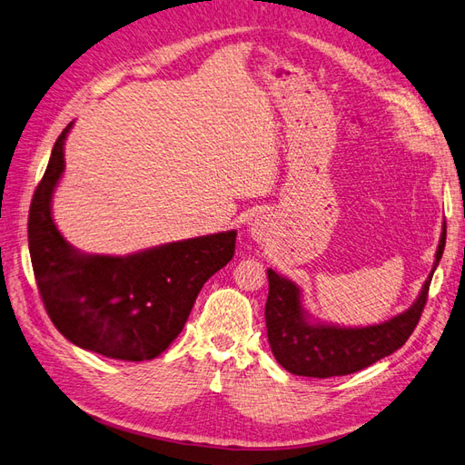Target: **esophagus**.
<instances>
[{
    "mask_svg": "<svg viewBox=\"0 0 465 465\" xmlns=\"http://www.w3.org/2000/svg\"><path fill=\"white\" fill-rule=\"evenodd\" d=\"M250 232H252V236L256 238V241H262V238L268 234V224H266V221H263V219H256V221L252 223V227H250Z\"/></svg>",
    "mask_w": 465,
    "mask_h": 465,
    "instance_id": "obj_1",
    "label": "esophagus"
}]
</instances>
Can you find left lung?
I'll return each mask as SVG.
<instances>
[{"label": "left lung", "instance_id": "obj_1", "mask_svg": "<svg viewBox=\"0 0 465 465\" xmlns=\"http://www.w3.org/2000/svg\"><path fill=\"white\" fill-rule=\"evenodd\" d=\"M446 244V224L436 250L434 268L424 282L419 299L395 319L363 326L341 329L329 324H309L301 307L299 287L268 270L270 292L266 301V329L272 352L282 366L305 378H332L348 375L371 366L378 360L393 354L417 329L422 309L429 299L432 273L442 258Z\"/></svg>", "mask_w": 465, "mask_h": 465}]
</instances>
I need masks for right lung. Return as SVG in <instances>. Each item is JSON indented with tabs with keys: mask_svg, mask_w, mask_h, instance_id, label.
Returning <instances> with one entry per match:
<instances>
[{
	"mask_svg": "<svg viewBox=\"0 0 465 465\" xmlns=\"http://www.w3.org/2000/svg\"><path fill=\"white\" fill-rule=\"evenodd\" d=\"M70 127L56 139L29 209V252L43 305L72 344L115 360H153L182 332L203 283L232 260L236 231L127 258L76 252L50 215Z\"/></svg>",
	"mask_w": 465,
	"mask_h": 465,
	"instance_id": "obj_1",
	"label": "right lung"
}]
</instances>
